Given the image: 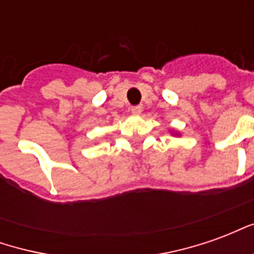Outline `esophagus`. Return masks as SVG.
<instances>
[{
    "mask_svg": "<svg viewBox=\"0 0 254 254\" xmlns=\"http://www.w3.org/2000/svg\"><path fill=\"white\" fill-rule=\"evenodd\" d=\"M130 111H132V114H134V116H138V114H141L143 107H141V106H132V107H130Z\"/></svg>",
    "mask_w": 254,
    "mask_h": 254,
    "instance_id": "obj_1",
    "label": "esophagus"
}]
</instances>
